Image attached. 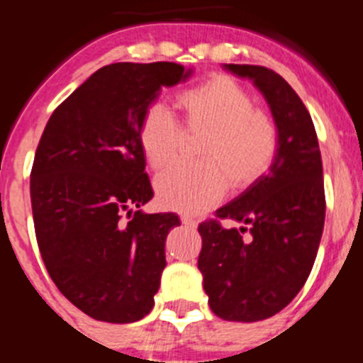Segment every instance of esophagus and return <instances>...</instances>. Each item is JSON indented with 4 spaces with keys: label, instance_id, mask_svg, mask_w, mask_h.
I'll return each instance as SVG.
<instances>
[{
    "label": "esophagus",
    "instance_id": "esophagus-1",
    "mask_svg": "<svg viewBox=\"0 0 363 363\" xmlns=\"http://www.w3.org/2000/svg\"><path fill=\"white\" fill-rule=\"evenodd\" d=\"M179 220H182V223H184L185 227H191V229H194V227H196V221H194V218L189 216V214H179Z\"/></svg>",
    "mask_w": 363,
    "mask_h": 363
}]
</instances>
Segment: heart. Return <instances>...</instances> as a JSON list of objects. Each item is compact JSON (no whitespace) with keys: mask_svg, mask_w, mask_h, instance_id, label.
<instances>
[{"mask_svg":"<svg viewBox=\"0 0 363 363\" xmlns=\"http://www.w3.org/2000/svg\"><path fill=\"white\" fill-rule=\"evenodd\" d=\"M189 129H205L200 142L201 162H182L156 178L163 207L201 213L234 187H247L267 172L280 147L277 125L255 108L245 89L229 76L216 74L176 96ZM182 129L171 112L154 104L138 125V142L147 163L162 169L178 152Z\"/></svg>","mask_w":363,"mask_h":363,"instance_id":"obj_1","label":"heart"}]
</instances>
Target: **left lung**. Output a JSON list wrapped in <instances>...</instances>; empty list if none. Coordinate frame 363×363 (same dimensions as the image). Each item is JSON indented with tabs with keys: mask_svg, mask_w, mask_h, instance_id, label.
Wrapping results in <instances>:
<instances>
[{
	"mask_svg": "<svg viewBox=\"0 0 363 363\" xmlns=\"http://www.w3.org/2000/svg\"><path fill=\"white\" fill-rule=\"evenodd\" d=\"M225 67L265 96L280 147L267 174L198 225V269L216 316L258 322L289 306L311 274L325 220L322 156L309 111L280 74L259 65ZM220 219L242 227L225 230Z\"/></svg>",
	"mask_w": 363,
	"mask_h": 363,
	"instance_id": "left-lung-1",
	"label": "left lung"
}]
</instances>
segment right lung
Returning <instances> with one entry per match:
<instances>
[{
    "label": "right lung",
    "instance_id": "right-lung-1",
    "mask_svg": "<svg viewBox=\"0 0 363 363\" xmlns=\"http://www.w3.org/2000/svg\"><path fill=\"white\" fill-rule=\"evenodd\" d=\"M189 74L171 62L101 67L57 105L38 143L30 201L41 258L60 293L99 322H136L154 306L179 220L138 211L154 196L138 125L160 89Z\"/></svg>",
    "mask_w": 363,
    "mask_h": 363
}]
</instances>
